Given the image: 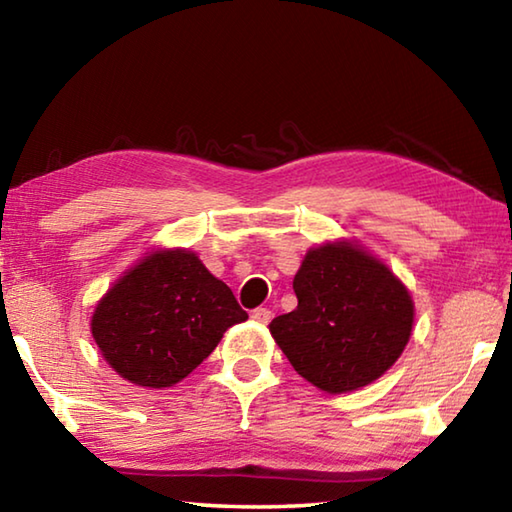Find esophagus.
<instances>
[{"mask_svg":"<svg viewBox=\"0 0 512 512\" xmlns=\"http://www.w3.org/2000/svg\"><path fill=\"white\" fill-rule=\"evenodd\" d=\"M271 318H273V313L268 309H262V306L253 311V320L259 322V324H268V322H271Z\"/></svg>","mask_w":512,"mask_h":512,"instance_id":"1","label":"esophagus"}]
</instances>
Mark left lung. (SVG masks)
<instances>
[{
	"label": "left lung",
	"instance_id": "obj_1",
	"mask_svg": "<svg viewBox=\"0 0 512 512\" xmlns=\"http://www.w3.org/2000/svg\"><path fill=\"white\" fill-rule=\"evenodd\" d=\"M297 309L268 324L302 378L327 394L374 383L412 336L414 300L383 259L351 239L306 250L293 277Z\"/></svg>",
	"mask_w": 512,
	"mask_h": 512
}]
</instances>
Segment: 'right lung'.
Masks as SVG:
<instances>
[{
  "label": "right lung",
  "mask_w": 512,
  "mask_h": 512,
  "mask_svg": "<svg viewBox=\"0 0 512 512\" xmlns=\"http://www.w3.org/2000/svg\"><path fill=\"white\" fill-rule=\"evenodd\" d=\"M244 320L248 313L197 253L154 248L100 297L91 336L120 378L163 389L181 383Z\"/></svg>",
  "instance_id": "1"
}]
</instances>
